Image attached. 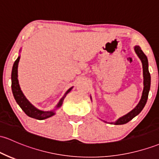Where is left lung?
I'll return each instance as SVG.
<instances>
[{"label": "left lung", "mask_w": 159, "mask_h": 159, "mask_svg": "<svg viewBox=\"0 0 159 159\" xmlns=\"http://www.w3.org/2000/svg\"><path fill=\"white\" fill-rule=\"evenodd\" d=\"M134 50L135 53H137V57H139V60H141L143 65V90L142 96H141V99L139 100V103L137 104V106L132 109L130 112L128 114L125 115L124 116L121 117L118 119H117L115 122H111V124L113 125H125V124L128 123L132 120L135 116L139 115L140 111L143 110L146 105V102H147L148 96H149V92L150 90V84H151V76L149 71V63H148V59L146 56L145 55L143 50L139 48V46L134 47ZM91 99V97H90ZM92 100V99H91ZM106 122V121H105Z\"/></svg>", "instance_id": "left-lung-1"}]
</instances>
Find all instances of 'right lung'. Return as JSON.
I'll return each instance as SVG.
<instances>
[{"label": "right lung", "instance_id": "add662e5", "mask_svg": "<svg viewBox=\"0 0 159 159\" xmlns=\"http://www.w3.org/2000/svg\"><path fill=\"white\" fill-rule=\"evenodd\" d=\"M20 51H21V50ZM20 56H19L18 58L16 59V60L14 63H13L11 73V88L12 92H13L15 100L16 101V102L18 103V105L20 106V108L22 109V111H23L28 116L31 117V118H35V119L38 120H43L46 119V118H50V117L53 116L54 115L56 114V111L58 109H60L61 106H62V103H63L64 99H65L66 95L71 91V89L73 88V87H71V88H69V90L66 92L63 97L60 99V101H59V102L57 103V105L55 106V108H54L53 110L43 111L38 109V108H36L35 106L32 105V104L29 102V99L26 98L25 96L24 95L22 90H21L18 80V65L19 62H20Z\"/></svg>", "mask_w": 159, "mask_h": 159}]
</instances>
